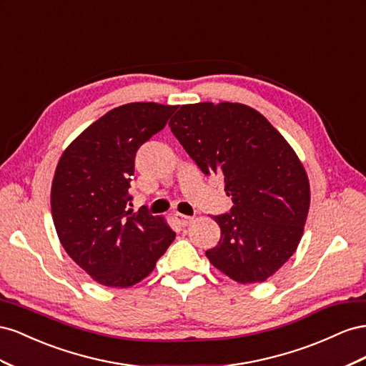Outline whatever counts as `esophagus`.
I'll return each mask as SVG.
<instances>
[{
    "mask_svg": "<svg viewBox=\"0 0 366 366\" xmlns=\"http://www.w3.org/2000/svg\"><path fill=\"white\" fill-rule=\"evenodd\" d=\"M174 219H176V222L179 224L181 227H187L189 225L192 221H193V217H190V216H185V214H174Z\"/></svg>",
    "mask_w": 366,
    "mask_h": 366,
    "instance_id": "1",
    "label": "esophagus"
}]
</instances>
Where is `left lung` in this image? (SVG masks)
Wrapping results in <instances>:
<instances>
[{"mask_svg": "<svg viewBox=\"0 0 366 366\" xmlns=\"http://www.w3.org/2000/svg\"><path fill=\"white\" fill-rule=\"evenodd\" d=\"M170 130L204 174H221L229 213L210 262L239 284L264 282L293 256L310 208L304 165L262 114L244 104L182 106Z\"/></svg>", "mask_w": 366, "mask_h": 366, "instance_id": "obj_1", "label": "left lung"}]
</instances>
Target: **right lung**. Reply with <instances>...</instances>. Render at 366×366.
Here are the masks:
<instances>
[{
	"instance_id": "obj_1",
	"label": "right lung",
	"mask_w": 366,
	"mask_h": 366,
	"mask_svg": "<svg viewBox=\"0 0 366 366\" xmlns=\"http://www.w3.org/2000/svg\"><path fill=\"white\" fill-rule=\"evenodd\" d=\"M177 106L132 102L104 114L62 153L51 184V216L67 254L106 287L147 277L176 233L147 208L127 210L134 158Z\"/></svg>"
}]
</instances>
